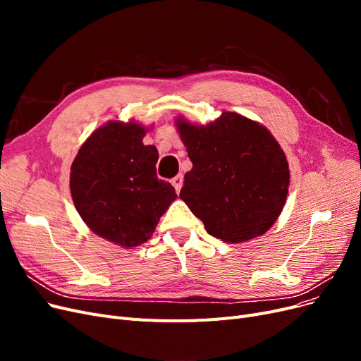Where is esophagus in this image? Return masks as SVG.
<instances>
[{"instance_id": "obj_1", "label": "esophagus", "mask_w": 361, "mask_h": 361, "mask_svg": "<svg viewBox=\"0 0 361 361\" xmlns=\"http://www.w3.org/2000/svg\"><path fill=\"white\" fill-rule=\"evenodd\" d=\"M171 183H173L174 190H176V191L179 192L180 188H182V183H183V176H182V174H178V176H174V178L171 179Z\"/></svg>"}]
</instances>
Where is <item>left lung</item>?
Segmentation results:
<instances>
[{"mask_svg":"<svg viewBox=\"0 0 361 361\" xmlns=\"http://www.w3.org/2000/svg\"><path fill=\"white\" fill-rule=\"evenodd\" d=\"M192 169L179 197L206 232L239 244L264 235L286 202L289 166L269 130L241 114L223 113L199 126L178 118Z\"/></svg>","mask_w":361,"mask_h":361,"instance_id":"1","label":"left lung"}]
</instances>
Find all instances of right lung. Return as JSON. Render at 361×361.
Listing matches in <instances>:
<instances>
[{
  "label": "right lung",
  "mask_w": 361,
  "mask_h": 361,
  "mask_svg": "<svg viewBox=\"0 0 361 361\" xmlns=\"http://www.w3.org/2000/svg\"><path fill=\"white\" fill-rule=\"evenodd\" d=\"M146 129L110 122L85 140L71 167L76 211L92 231L122 247L146 243L178 197L157 176L158 150L145 146Z\"/></svg>",
  "instance_id": "add662e5"
}]
</instances>
